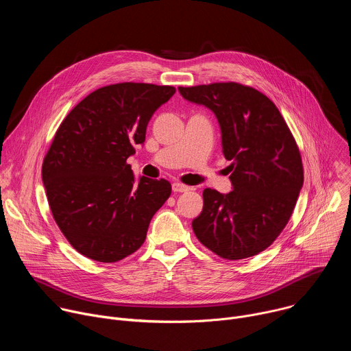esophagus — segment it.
Here are the masks:
<instances>
[{"label": "esophagus", "instance_id": "1", "mask_svg": "<svg viewBox=\"0 0 351 351\" xmlns=\"http://www.w3.org/2000/svg\"><path fill=\"white\" fill-rule=\"evenodd\" d=\"M172 190H173L175 193H184V191H189L190 187L186 186V184H183V183L175 182V183H172Z\"/></svg>", "mask_w": 351, "mask_h": 351}]
</instances>
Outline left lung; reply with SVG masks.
<instances>
[{
  "label": "left lung",
  "instance_id": "8db88e82",
  "mask_svg": "<svg viewBox=\"0 0 351 351\" xmlns=\"http://www.w3.org/2000/svg\"><path fill=\"white\" fill-rule=\"evenodd\" d=\"M190 103L210 108L221 126L222 153L233 190L203 191L193 222L197 239L217 256L243 260L269 247L289 222L303 187V162L276 106L240 83L179 87Z\"/></svg>",
  "mask_w": 351,
  "mask_h": 351
}]
</instances>
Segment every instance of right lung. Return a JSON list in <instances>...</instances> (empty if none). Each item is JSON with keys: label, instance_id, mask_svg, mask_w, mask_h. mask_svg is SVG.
I'll return each instance as SVG.
<instances>
[{"label": "right lung", "instance_id": "add662e5", "mask_svg": "<svg viewBox=\"0 0 351 351\" xmlns=\"http://www.w3.org/2000/svg\"><path fill=\"white\" fill-rule=\"evenodd\" d=\"M175 91L148 83L110 84L83 98L60 125L41 176L58 228L84 257L117 263L133 254L171 195L168 180H136L126 161Z\"/></svg>", "mask_w": 351, "mask_h": 351}]
</instances>
